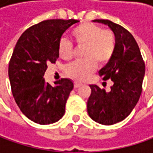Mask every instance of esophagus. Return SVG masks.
<instances>
[{
  "label": "esophagus",
  "mask_w": 153,
  "mask_h": 153,
  "mask_svg": "<svg viewBox=\"0 0 153 153\" xmlns=\"http://www.w3.org/2000/svg\"><path fill=\"white\" fill-rule=\"evenodd\" d=\"M82 82H77V81H75L74 82V87L76 88H79V87H81L82 86Z\"/></svg>",
  "instance_id": "obj_1"
}]
</instances>
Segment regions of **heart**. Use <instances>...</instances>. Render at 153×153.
Here are the masks:
<instances>
[{"instance_id":"obj_1","label":"heart","mask_w":153,"mask_h":153,"mask_svg":"<svg viewBox=\"0 0 153 153\" xmlns=\"http://www.w3.org/2000/svg\"><path fill=\"white\" fill-rule=\"evenodd\" d=\"M71 37L77 48H82L81 57L83 59L67 65L65 72L76 80H83L96 69L97 63L105 65L111 61L117 47V37L113 30L85 22L71 30ZM59 55L69 61L73 58V44L65 38H61L58 47Z\"/></svg>"}]
</instances>
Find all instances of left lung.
Returning <instances> with one entry per match:
<instances>
[{
    "mask_svg": "<svg viewBox=\"0 0 153 153\" xmlns=\"http://www.w3.org/2000/svg\"><path fill=\"white\" fill-rule=\"evenodd\" d=\"M94 22L107 25L114 31L117 47L111 61L99 72L103 80H111L113 85L110 92L90 85L88 113L96 123L112 125L125 119L138 102L142 92L145 62L135 39L125 28L108 19Z\"/></svg>",
    "mask_w": 153,
    "mask_h": 153,
    "instance_id": "8db88e82",
    "label": "left lung"
}]
</instances>
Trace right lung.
Returning <instances> with one entry per match:
<instances>
[{"mask_svg":"<svg viewBox=\"0 0 153 153\" xmlns=\"http://www.w3.org/2000/svg\"><path fill=\"white\" fill-rule=\"evenodd\" d=\"M77 22L73 19L42 21L28 28L16 43L8 66L12 93L21 111L36 123H53L65 114L73 82L61 78L51 86L43 76L48 65L59 58L62 35Z\"/></svg>","mask_w":153,"mask_h":153,"instance_id":"obj_1","label":"right lung"}]
</instances>
